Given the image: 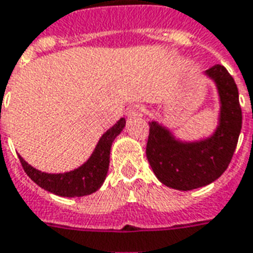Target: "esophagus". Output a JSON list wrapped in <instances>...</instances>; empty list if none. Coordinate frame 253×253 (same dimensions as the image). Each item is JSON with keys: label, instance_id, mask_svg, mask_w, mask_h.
Here are the masks:
<instances>
[{"label": "esophagus", "instance_id": "obj_1", "mask_svg": "<svg viewBox=\"0 0 253 253\" xmlns=\"http://www.w3.org/2000/svg\"><path fill=\"white\" fill-rule=\"evenodd\" d=\"M143 112H144L143 106H140V105H133V106H130L129 109H128L126 116H128L129 118H135V117H139V116H141V114H143Z\"/></svg>", "mask_w": 253, "mask_h": 253}]
</instances>
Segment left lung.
<instances>
[{
  "label": "left lung",
  "instance_id": "8db88e82",
  "mask_svg": "<svg viewBox=\"0 0 253 253\" xmlns=\"http://www.w3.org/2000/svg\"><path fill=\"white\" fill-rule=\"evenodd\" d=\"M204 75L212 80L219 99L214 132L198 140H181L158 121L150 124L147 159L154 174L166 187L191 191L218 180L232 161L241 132L243 114L234 79L225 66L216 65Z\"/></svg>",
  "mask_w": 253,
  "mask_h": 253
}]
</instances>
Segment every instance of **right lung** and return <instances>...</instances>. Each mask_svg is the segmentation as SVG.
<instances>
[{
	"mask_svg": "<svg viewBox=\"0 0 253 253\" xmlns=\"http://www.w3.org/2000/svg\"><path fill=\"white\" fill-rule=\"evenodd\" d=\"M125 118H120L101 136L94 151L85 162L78 169L65 173H46L32 168L31 165L19 155L21 166L37 185L44 191L62 198H80L96 192L106 178L110 164V148L114 139L123 132Z\"/></svg>",
	"mask_w": 253,
	"mask_h": 253,
	"instance_id": "1",
	"label": "right lung"
}]
</instances>
